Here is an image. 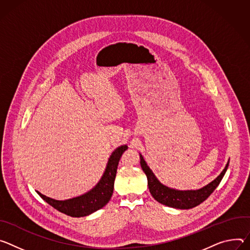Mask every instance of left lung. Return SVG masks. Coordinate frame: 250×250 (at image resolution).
Instances as JSON below:
<instances>
[{
  "mask_svg": "<svg viewBox=\"0 0 250 250\" xmlns=\"http://www.w3.org/2000/svg\"><path fill=\"white\" fill-rule=\"evenodd\" d=\"M140 164H141L142 170L147 176L149 190L151 192V195L153 196V198L157 202L174 208L188 209L199 206L210 196V193L216 188L220 181L223 180L229 168V160L228 161L223 172H221L219 176H217L212 182H210L209 184H208L207 186L199 189H187V190H180V189L172 188L163 185L154 175L152 170L149 168V166L147 165L146 161L144 160L141 154H140Z\"/></svg>",
  "mask_w": 250,
  "mask_h": 250,
  "instance_id": "1",
  "label": "left lung"
}]
</instances>
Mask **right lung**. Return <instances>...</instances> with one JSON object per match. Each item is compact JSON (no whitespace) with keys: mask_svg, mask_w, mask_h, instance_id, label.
Here are the masks:
<instances>
[{"mask_svg":"<svg viewBox=\"0 0 250 250\" xmlns=\"http://www.w3.org/2000/svg\"><path fill=\"white\" fill-rule=\"evenodd\" d=\"M127 149V145H122L112 152L99 182L90 190L81 196L64 201H58L42 195L38 190L37 192L43 201L62 213L73 217L89 215L106 206L112 197L118 164L122 154Z\"/></svg>","mask_w":250,"mask_h":250,"instance_id":"obj_1","label":"right lung"}]
</instances>
